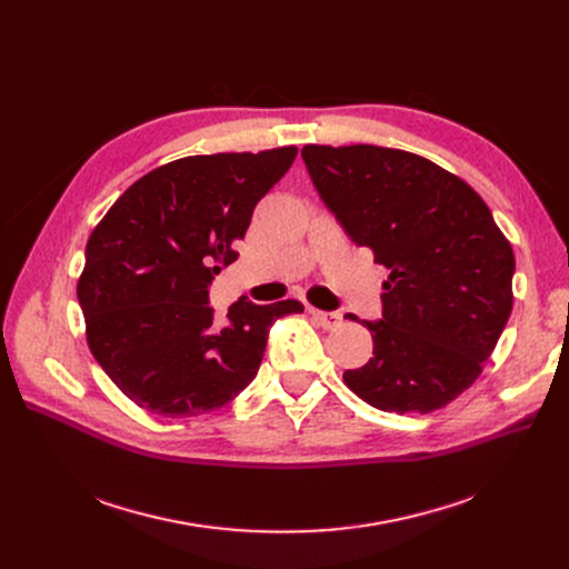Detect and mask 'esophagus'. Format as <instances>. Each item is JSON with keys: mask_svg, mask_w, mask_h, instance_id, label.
Instances as JSON below:
<instances>
[{"mask_svg": "<svg viewBox=\"0 0 569 569\" xmlns=\"http://www.w3.org/2000/svg\"><path fill=\"white\" fill-rule=\"evenodd\" d=\"M311 318L322 327V330H337V327H341L343 318L339 311H320V309H309Z\"/></svg>", "mask_w": 569, "mask_h": 569, "instance_id": "1", "label": "esophagus"}]
</instances>
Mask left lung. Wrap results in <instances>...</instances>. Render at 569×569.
Listing matches in <instances>:
<instances>
[{
  "mask_svg": "<svg viewBox=\"0 0 569 569\" xmlns=\"http://www.w3.org/2000/svg\"><path fill=\"white\" fill-rule=\"evenodd\" d=\"M322 202L390 269L373 357L343 382L385 412H433L482 373L512 313L515 253L463 179L403 149L305 144ZM350 316V313H348Z\"/></svg>",
  "mask_w": 569,
  "mask_h": 569,
  "instance_id": "1",
  "label": "left lung"
}]
</instances>
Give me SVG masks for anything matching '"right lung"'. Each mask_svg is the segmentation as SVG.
<instances>
[{
    "label": "right lung",
    "mask_w": 569,
    "mask_h": 569,
    "mask_svg": "<svg viewBox=\"0 0 569 569\" xmlns=\"http://www.w3.org/2000/svg\"><path fill=\"white\" fill-rule=\"evenodd\" d=\"M297 147L184 157L140 177L89 234L78 300L87 343L140 408L193 417L256 378L269 327L297 300L247 297L217 320L209 286L237 260L253 207L288 172Z\"/></svg>",
    "instance_id": "1"
}]
</instances>
